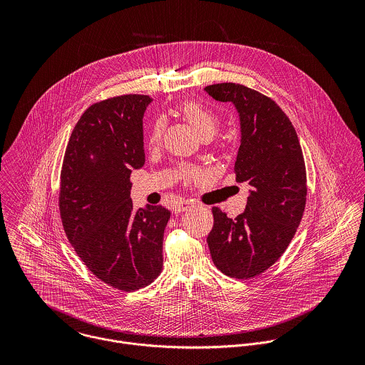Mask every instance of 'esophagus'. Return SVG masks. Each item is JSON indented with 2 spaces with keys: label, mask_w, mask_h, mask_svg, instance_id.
Masks as SVG:
<instances>
[{
  "label": "esophagus",
  "mask_w": 365,
  "mask_h": 365,
  "mask_svg": "<svg viewBox=\"0 0 365 365\" xmlns=\"http://www.w3.org/2000/svg\"><path fill=\"white\" fill-rule=\"evenodd\" d=\"M192 205H194L192 201H190V200H181V201H178V202L174 205V212H184V210L191 208Z\"/></svg>",
  "instance_id": "esophagus-1"
}]
</instances>
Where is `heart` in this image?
<instances>
[{
  "label": "heart",
  "mask_w": 365,
  "mask_h": 365,
  "mask_svg": "<svg viewBox=\"0 0 365 365\" xmlns=\"http://www.w3.org/2000/svg\"><path fill=\"white\" fill-rule=\"evenodd\" d=\"M180 115L194 128V130L204 139L208 140L210 139L219 129V118L217 115L208 108L207 105L198 101H187L180 106L178 109ZM164 130V122L158 119L156 123L153 125L150 135H149V145L156 146L161 139ZM182 177L185 181H194L201 177V171L198 168H191V167H184L181 170Z\"/></svg>",
  "instance_id": "heart-1"
}]
</instances>
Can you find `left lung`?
Listing matches in <instances>:
<instances>
[{
  "instance_id": "8db88e82",
  "label": "left lung",
  "mask_w": 365,
  "mask_h": 365,
  "mask_svg": "<svg viewBox=\"0 0 365 365\" xmlns=\"http://www.w3.org/2000/svg\"><path fill=\"white\" fill-rule=\"evenodd\" d=\"M240 118L235 173L250 187L243 213L230 219L213 207L209 252L213 264L237 279L268 269L289 246L307 204V168L298 135L285 112L259 91L235 83L205 87Z\"/></svg>"
}]
</instances>
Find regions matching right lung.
Listing matches in <instances>:
<instances>
[{"label": "right lung", "instance_id": "1", "mask_svg": "<svg viewBox=\"0 0 365 365\" xmlns=\"http://www.w3.org/2000/svg\"><path fill=\"white\" fill-rule=\"evenodd\" d=\"M153 100L129 94L91 105L74 126L60 174L58 209L66 236L105 284L136 291L163 269L170 210H133L130 173L145 164L143 115Z\"/></svg>", "mask_w": 365, "mask_h": 365}]
</instances>
